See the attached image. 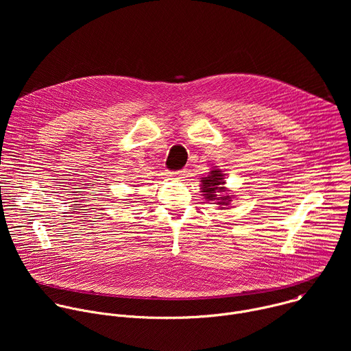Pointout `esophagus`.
<instances>
[{
	"mask_svg": "<svg viewBox=\"0 0 351 351\" xmlns=\"http://www.w3.org/2000/svg\"><path fill=\"white\" fill-rule=\"evenodd\" d=\"M171 179H183L186 176V171H176V172H168V175Z\"/></svg>",
	"mask_w": 351,
	"mask_h": 351,
	"instance_id": "1",
	"label": "esophagus"
}]
</instances>
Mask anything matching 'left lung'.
<instances>
[{"instance_id":"1","label":"left lung","mask_w":351,"mask_h":351,"mask_svg":"<svg viewBox=\"0 0 351 351\" xmlns=\"http://www.w3.org/2000/svg\"><path fill=\"white\" fill-rule=\"evenodd\" d=\"M223 173L221 169H213L210 172L208 176L202 178V195H204L206 199L208 202H215V204H218L221 208H223L222 206H229V203L232 202V195L228 194L223 180Z\"/></svg>"}]
</instances>
